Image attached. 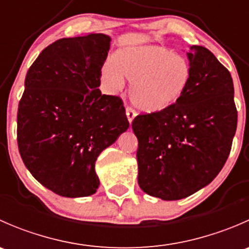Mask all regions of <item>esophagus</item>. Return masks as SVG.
Segmentation results:
<instances>
[{
  "mask_svg": "<svg viewBox=\"0 0 249 249\" xmlns=\"http://www.w3.org/2000/svg\"><path fill=\"white\" fill-rule=\"evenodd\" d=\"M126 115H127V120H129V123H132L134 118L136 117V112H135V109L131 108V107H126Z\"/></svg>",
  "mask_w": 249,
  "mask_h": 249,
  "instance_id": "34e87169",
  "label": "esophagus"
}]
</instances>
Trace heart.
<instances>
[{"instance_id":"heart-1","label":"heart","mask_w":249,"mask_h":249,"mask_svg":"<svg viewBox=\"0 0 249 249\" xmlns=\"http://www.w3.org/2000/svg\"><path fill=\"white\" fill-rule=\"evenodd\" d=\"M192 67L187 57L161 46L129 47L105 62L102 82L112 90L131 82L130 100L144 113H158L175 105L187 90Z\"/></svg>"}]
</instances>
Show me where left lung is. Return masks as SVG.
Listing matches in <instances>:
<instances>
[{
  "mask_svg": "<svg viewBox=\"0 0 249 249\" xmlns=\"http://www.w3.org/2000/svg\"><path fill=\"white\" fill-rule=\"evenodd\" d=\"M192 76L169 108L139 114V184L162 200L184 199L210 184L230 154L237 126L230 72L201 46L188 53Z\"/></svg>",
  "mask_w": 249,
  "mask_h": 249,
  "instance_id": "8db88e82",
  "label": "left lung"
}]
</instances>
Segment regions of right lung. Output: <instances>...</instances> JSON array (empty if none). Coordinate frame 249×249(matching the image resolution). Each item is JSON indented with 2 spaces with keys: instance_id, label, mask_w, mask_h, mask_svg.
<instances>
[{
  "instance_id": "right-lung-1",
  "label": "right lung",
  "mask_w": 249,
  "mask_h": 249,
  "mask_svg": "<svg viewBox=\"0 0 249 249\" xmlns=\"http://www.w3.org/2000/svg\"><path fill=\"white\" fill-rule=\"evenodd\" d=\"M109 47L104 34L57 39L25 78L17 117L20 157L42 185L61 196L96 193L95 161L130 125L123 100L99 89Z\"/></svg>"
}]
</instances>
